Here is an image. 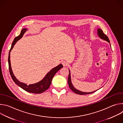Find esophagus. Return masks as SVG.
Masks as SVG:
<instances>
[{"label": "esophagus", "mask_w": 123, "mask_h": 123, "mask_svg": "<svg viewBox=\"0 0 123 123\" xmlns=\"http://www.w3.org/2000/svg\"><path fill=\"white\" fill-rule=\"evenodd\" d=\"M62 65H63V66H64V67L67 66L68 65V63H67L66 61H62Z\"/></svg>", "instance_id": "34e87169"}]
</instances>
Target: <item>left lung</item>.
Instances as JSON below:
<instances>
[{
	"label": "left lung",
	"instance_id": "1",
	"mask_svg": "<svg viewBox=\"0 0 123 123\" xmlns=\"http://www.w3.org/2000/svg\"><path fill=\"white\" fill-rule=\"evenodd\" d=\"M97 34L98 35L99 37L105 40L107 42H108L109 43H110V40L108 38V37L106 36V34H105V33L103 32V31L101 29H97ZM110 46L111 47V45L110 44ZM69 74H68V86H69V88L71 90H72L73 91V92H74V93H76V94H80V95H85V94H91V93H92L93 92H95L96 91H97V90L96 91H95L94 92H81V91H80L78 90H77L76 89H75V87H74V86H73L72 83V81H71V73H70V71L69 69ZM99 90V89H98Z\"/></svg>",
	"mask_w": 123,
	"mask_h": 123
}]
</instances>
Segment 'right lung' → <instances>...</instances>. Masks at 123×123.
<instances>
[{"label": "right lung", "mask_w": 123, "mask_h": 123, "mask_svg": "<svg viewBox=\"0 0 123 123\" xmlns=\"http://www.w3.org/2000/svg\"><path fill=\"white\" fill-rule=\"evenodd\" d=\"M27 31V29H26V28L23 29L21 31L20 34L18 37H16L14 38V40L12 43V46L9 51V56H8V64H9V72H10V75L13 81L14 82V83L17 85H18L19 86L21 87L22 89L26 91V92H28L31 93H37V94L41 93L44 92L45 91H46L47 90H48V88H49L52 79L53 78L54 75L59 71V70H60L61 68L63 67V66L61 64H60L57 66L53 68L46 75V76L44 77V78L42 80H41L40 81L37 83L33 84H30L28 85L27 84L22 83L17 80V79H16V78L14 75L12 69L11 61H10V52L12 49L16 42L22 37L24 33Z\"/></svg>", "instance_id": "1"}]
</instances>
